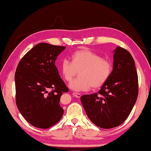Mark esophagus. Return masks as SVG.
<instances>
[{"label":"esophagus","mask_w":151,"mask_h":151,"mask_svg":"<svg viewBox=\"0 0 151 151\" xmlns=\"http://www.w3.org/2000/svg\"><path fill=\"white\" fill-rule=\"evenodd\" d=\"M73 95H74V96L76 97V98H80L81 97V94L79 93H76V92H74L73 93Z\"/></svg>","instance_id":"1"}]
</instances>
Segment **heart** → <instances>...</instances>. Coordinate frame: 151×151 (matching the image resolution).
<instances>
[{"mask_svg":"<svg viewBox=\"0 0 151 151\" xmlns=\"http://www.w3.org/2000/svg\"><path fill=\"white\" fill-rule=\"evenodd\" d=\"M71 62L64 59L60 71L68 83L74 80L79 72V77L71 83L70 87L77 91H87L92 87H101L111 75L113 64L110 59L88 50H80L71 55Z\"/></svg>","mask_w":151,"mask_h":151,"instance_id":"b5f03b06","label":"heart"}]
</instances>
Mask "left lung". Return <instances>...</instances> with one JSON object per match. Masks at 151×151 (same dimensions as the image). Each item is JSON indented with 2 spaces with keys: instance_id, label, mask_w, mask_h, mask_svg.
I'll return each instance as SVG.
<instances>
[{
  "instance_id": "8db88e82",
  "label": "left lung",
  "mask_w": 151,
  "mask_h": 151,
  "mask_svg": "<svg viewBox=\"0 0 151 151\" xmlns=\"http://www.w3.org/2000/svg\"><path fill=\"white\" fill-rule=\"evenodd\" d=\"M114 60L111 75L101 89L81 98L90 120L104 129L121 125L130 114L138 95L137 72L130 52L117 47Z\"/></svg>"
}]
</instances>
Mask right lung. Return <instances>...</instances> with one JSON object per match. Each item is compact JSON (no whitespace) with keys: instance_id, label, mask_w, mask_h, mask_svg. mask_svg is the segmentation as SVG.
Masks as SVG:
<instances>
[{"instance_id":"add662e5","label":"right lung","mask_w":151,"mask_h":151,"mask_svg":"<svg viewBox=\"0 0 151 151\" xmlns=\"http://www.w3.org/2000/svg\"><path fill=\"white\" fill-rule=\"evenodd\" d=\"M65 46L40 43L27 52L17 67L16 104L20 113L34 127L46 129L60 120L64 109L60 105L68 88L55 65Z\"/></svg>"}]
</instances>
